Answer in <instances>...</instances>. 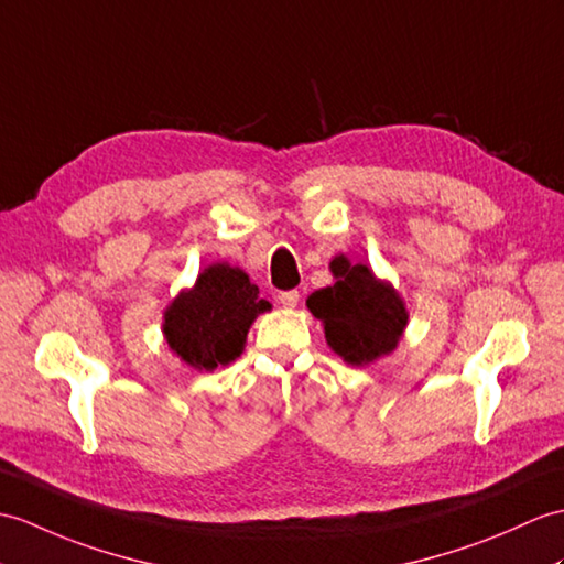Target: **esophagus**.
I'll return each instance as SVG.
<instances>
[{
	"instance_id": "obj_1",
	"label": "esophagus",
	"mask_w": 564,
	"mask_h": 564,
	"mask_svg": "<svg viewBox=\"0 0 564 564\" xmlns=\"http://www.w3.org/2000/svg\"><path fill=\"white\" fill-rule=\"evenodd\" d=\"M279 300H281L283 307H295L297 300H300V293H297V291H283V293L279 295Z\"/></svg>"
}]
</instances>
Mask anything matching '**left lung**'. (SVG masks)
<instances>
[{
    "label": "left lung",
    "mask_w": 564,
    "mask_h": 564,
    "mask_svg": "<svg viewBox=\"0 0 564 564\" xmlns=\"http://www.w3.org/2000/svg\"><path fill=\"white\" fill-rule=\"evenodd\" d=\"M336 283L307 297L310 312L324 324L326 344L348 365H368L397 348L409 312L391 283L341 254L329 264Z\"/></svg>",
    "instance_id": "1"
}]
</instances>
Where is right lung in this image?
Wrapping results in <instances>:
<instances>
[{"label":"right lung","instance_id":"1","mask_svg":"<svg viewBox=\"0 0 564 564\" xmlns=\"http://www.w3.org/2000/svg\"><path fill=\"white\" fill-rule=\"evenodd\" d=\"M267 310L271 305L242 269L212 264L167 305L163 334L180 360L214 372L240 356L252 322Z\"/></svg>","mask_w":564,"mask_h":564}]
</instances>
